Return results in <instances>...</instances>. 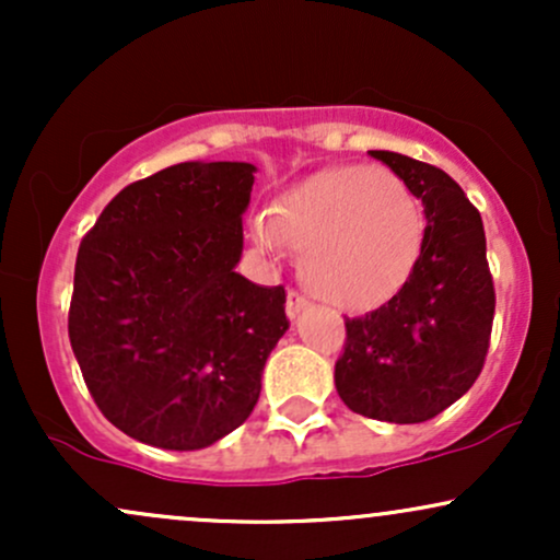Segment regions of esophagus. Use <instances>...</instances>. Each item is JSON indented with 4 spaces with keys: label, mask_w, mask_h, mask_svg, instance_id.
<instances>
[{
    "label": "esophagus",
    "mask_w": 560,
    "mask_h": 560,
    "mask_svg": "<svg viewBox=\"0 0 560 560\" xmlns=\"http://www.w3.org/2000/svg\"><path fill=\"white\" fill-rule=\"evenodd\" d=\"M307 307H311V300L302 298L300 292H294V289H289L287 294V316L289 318H298L300 313H305Z\"/></svg>",
    "instance_id": "34e87169"
}]
</instances>
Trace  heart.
<instances>
[{
    "instance_id": "b5f03b06",
    "label": "heart",
    "mask_w": 560,
    "mask_h": 560,
    "mask_svg": "<svg viewBox=\"0 0 560 560\" xmlns=\"http://www.w3.org/2000/svg\"><path fill=\"white\" fill-rule=\"evenodd\" d=\"M427 218L410 186L382 165H334L284 191L255 221L268 253L300 249V276L347 313L387 305L416 271Z\"/></svg>"
}]
</instances>
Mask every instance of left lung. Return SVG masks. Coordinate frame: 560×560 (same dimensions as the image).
<instances>
[{"label": "left lung", "instance_id": "obj_1", "mask_svg": "<svg viewBox=\"0 0 560 560\" xmlns=\"http://www.w3.org/2000/svg\"><path fill=\"white\" fill-rule=\"evenodd\" d=\"M427 215L416 271L387 305L347 318L334 384L352 413L389 423L434 419L477 382L490 350L494 287L479 210L445 171L371 150Z\"/></svg>", "mask_w": 560, "mask_h": 560}]
</instances>
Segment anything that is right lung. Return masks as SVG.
I'll use <instances>...</instances> for the list:
<instances>
[{
	"mask_svg": "<svg viewBox=\"0 0 560 560\" xmlns=\"http://www.w3.org/2000/svg\"><path fill=\"white\" fill-rule=\"evenodd\" d=\"M249 163H178L110 199L75 258L68 334L113 427L199 450L253 413L284 337V287L242 273Z\"/></svg>",
	"mask_w": 560,
	"mask_h": 560,
	"instance_id": "obj_1",
	"label": "right lung"
}]
</instances>
